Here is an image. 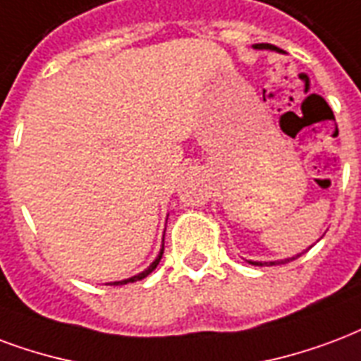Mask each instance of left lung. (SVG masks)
<instances>
[{
	"instance_id": "8db88e82",
	"label": "left lung",
	"mask_w": 361,
	"mask_h": 361,
	"mask_svg": "<svg viewBox=\"0 0 361 361\" xmlns=\"http://www.w3.org/2000/svg\"><path fill=\"white\" fill-rule=\"evenodd\" d=\"M255 49H271V51H281V49H277L271 44H256ZM300 256V255H298ZM290 260H295V256L293 258H285V260H279V262H255V260H248V264H252V266H264V264H269V266H276V264H285L290 262Z\"/></svg>"
}]
</instances>
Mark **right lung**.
<instances>
[{
	"label": "right lung",
	"mask_w": 361,
	"mask_h": 361,
	"mask_svg": "<svg viewBox=\"0 0 361 361\" xmlns=\"http://www.w3.org/2000/svg\"><path fill=\"white\" fill-rule=\"evenodd\" d=\"M162 252H164V247L160 248L159 256H157V258H154V262L151 264V266H149V268H147L145 271H141V274H137V276H133V277H128V279H122V281H111V283H106V285H128V283L141 281V279H143V277L149 276V274H151V271H153V269L157 268V266H159L160 258H162Z\"/></svg>",
	"instance_id": "add662e5"
}]
</instances>
